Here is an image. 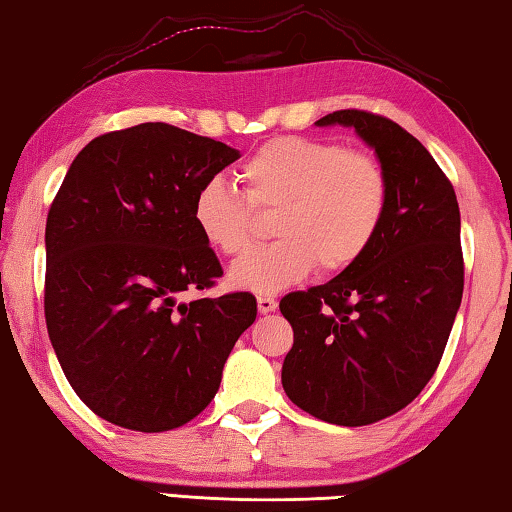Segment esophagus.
Instances as JSON below:
<instances>
[{"instance_id": "34e87169", "label": "esophagus", "mask_w": 512, "mask_h": 512, "mask_svg": "<svg viewBox=\"0 0 512 512\" xmlns=\"http://www.w3.org/2000/svg\"><path fill=\"white\" fill-rule=\"evenodd\" d=\"M275 307H278V300H275L273 296H269V294H259L257 296V310H259V314L275 312Z\"/></svg>"}]
</instances>
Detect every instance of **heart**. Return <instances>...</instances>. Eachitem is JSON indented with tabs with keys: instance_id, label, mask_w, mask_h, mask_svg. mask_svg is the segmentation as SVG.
I'll return each mask as SVG.
<instances>
[{
	"instance_id": "obj_1",
	"label": "heart",
	"mask_w": 512,
	"mask_h": 512,
	"mask_svg": "<svg viewBox=\"0 0 512 512\" xmlns=\"http://www.w3.org/2000/svg\"><path fill=\"white\" fill-rule=\"evenodd\" d=\"M255 209H278L273 237L232 264L230 280L255 294H275L303 280L316 264L344 271L376 241L389 207V177L367 152L332 141L285 136L259 148L239 170ZM193 223L209 246L241 255L250 246L253 209L221 180L200 186Z\"/></svg>"
}]
</instances>
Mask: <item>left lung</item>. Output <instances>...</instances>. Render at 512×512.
<instances>
[{"label":"left lung","instance_id":"obj_1","mask_svg":"<svg viewBox=\"0 0 512 512\" xmlns=\"http://www.w3.org/2000/svg\"><path fill=\"white\" fill-rule=\"evenodd\" d=\"M316 125L353 127L376 150L389 207L358 262L280 300L294 328L282 387L316 419L367 426L415 401L442 360L465 287L460 209L431 152L394 120L342 109Z\"/></svg>","mask_w":512,"mask_h":512}]
</instances>
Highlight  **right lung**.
Masks as SVG:
<instances>
[{
	"mask_svg": "<svg viewBox=\"0 0 512 512\" xmlns=\"http://www.w3.org/2000/svg\"><path fill=\"white\" fill-rule=\"evenodd\" d=\"M237 159L221 141L141 123L97 136L72 161L45 225V321L68 383L97 417L173 431L216 396L257 300L180 296L223 275L193 200Z\"/></svg>",
	"mask_w": 512,
	"mask_h": 512,
	"instance_id": "1",
	"label": "right lung"
}]
</instances>
